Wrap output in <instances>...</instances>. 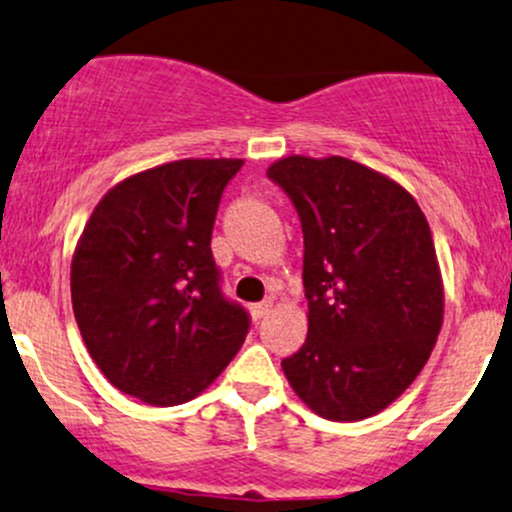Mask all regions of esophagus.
Returning a JSON list of instances; mask_svg holds the SVG:
<instances>
[{
	"label": "esophagus",
	"mask_w": 512,
	"mask_h": 512,
	"mask_svg": "<svg viewBox=\"0 0 512 512\" xmlns=\"http://www.w3.org/2000/svg\"><path fill=\"white\" fill-rule=\"evenodd\" d=\"M269 311H272V303H269V301L252 303V306H250V313H252V318H255V320H262Z\"/></svg>",
	"instance_id": "1"
}]
</instances>
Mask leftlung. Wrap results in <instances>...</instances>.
I'll list each match as a JSON object with an SVG mask.
<instances>
[{"instance_id":"8db88e82","label":"left lung","mask_w":512,"mask_h":512,"mask_svg":"<svg viewBox=\"0 0 512 512\" xmlns=\"http://www.w3.org/2000/svg\"><path fill=\"white\" fill-rule=\"evenodd\" d=\"M267 174L303 230L308 335L282 362L286 381L320 418H372L413 384L442 328L428 218L408 189L340 155H289Z\"/></svg>"}]
</instances>
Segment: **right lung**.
Wrapping results in <instances>:
<instances>
[{"mask_svg": "<svg viewBox=\"0 0 512 512\" xmlns=\"http://www.w3.org/2000/svg\"><path fill=\"white\" fill-rule=\"evenodd\" d=\"M245 160H174L114 184L89 216L70 267L84 345L116 389L179 406L209 389L247 335L223 299L211 230Z\"/></svg>", "mask_w": 512, "mask_h": 512, "instance_id": "obj_1", "label": "right lung"}]
</instances>
